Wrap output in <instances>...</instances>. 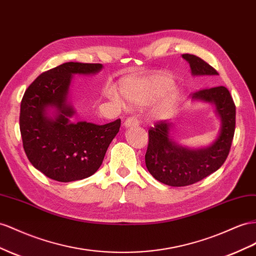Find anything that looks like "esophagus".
Returning a JSON list of instances; mask_svg holds the SVG:
<instances>
[{"mask_svg":"<svg viewBox=\"0 0 256 256\" xmlns=\"http://www.w3.org/2000/svg\"><path fill=\"white\" fill-rule=\"evenodd\" d=\"M124 125H125L126 128L138 126L139 125V120H138L136 117H128V118L125 120V122H124Z\"/></svg>","mask_w":256,"mask_h":256,"instance_id":"esophagus-1","label":"esophagus"}]
</instances>
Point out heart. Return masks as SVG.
Instances as JSON below:
<instances>
[{"label":"heart","instance_id":"b5f03b06","mask_svg":"<svg viewBox=\"0 0 256 256\" xmlns=\"http://www.w3.org/2000/svg\"><path fill=\"white\" fill-rule=\"evenodd\" d=\"M171 86L172 80L167 76L153 75V76L128 78L122 82L120 89L124 100L129 104L146 106L167 92ZM108 96L118 104H122V101L116 92H110ZM174 108L176 98L174 94H170L152 106L150 117L154 120H166L174 112Z\"/></svg>","mask_w":256,"mask_h":256}]
</instances>
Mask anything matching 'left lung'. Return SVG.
<instances>
[{
    "label": "left lung",
    "mask_w": 256,
    "mask_h": 256,
    "mask_svg": "<svg viewBox=\"0 0 256 256\" xmlns=\"http://www.w3.org/2000/svg\"><path fill=\"white\" fill-rule=\"evenodd\" d=\"M190 64L192 76L218 75L214 68L194 54H182ZM192 101L211 103L220 122L216 139L204 148H192L176 143L172 138V122H155L148 130V146L145 164L157 181L170 186L194 184L222 167L228 156L236 126V106L224 86L202 89L190 94Z\"/></svg>",
    "instance_id": "left-lung-1"
}]
</instances>
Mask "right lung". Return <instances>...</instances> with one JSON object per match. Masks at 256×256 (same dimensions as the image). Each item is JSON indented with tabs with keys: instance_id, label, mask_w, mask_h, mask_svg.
<instances>
[{
	"instance_id": "right-lung-1",
	"label": "right lung",
	"mask_w": 256,
	"mask_h": 256,
	"mask_svg": "<svg viewBox=\"0 0 256 256\" xmlns=\"http://www.w3.org/2000/svg\"><path fill=\"white\" fill-rule=\"evenodd\" d=\"M102 68L66 62L40 74L24 94L19 122L24 152L34 168L54 181L92 176L120 131V120L106 125L71 120L76 113L68 100L73 76L96 74Z\"/></svg>"
}]
</instances>
